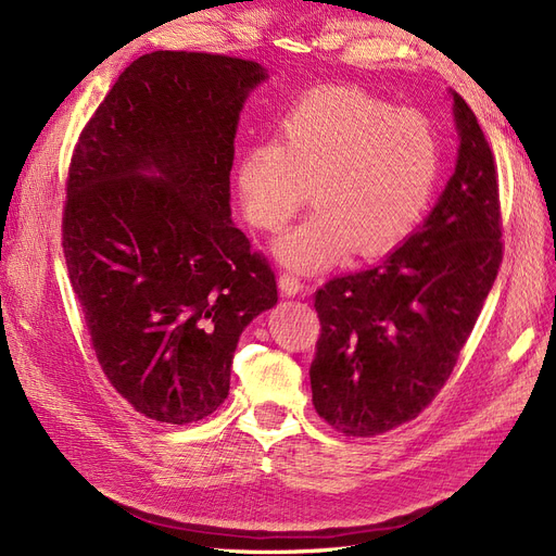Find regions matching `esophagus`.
Wrapping results in <instances>:
<instances>
[{
  "mask_svg": "<svg viewBox=\"0 0 556 556\" xmlns=\"http://www.w3.org/2000/svg\"><path fill=\"white\" fill-rule=\"evenodd\" d=\"M279 289L283 295H298V293H303L305 283L300 281L295 275L283 273V275H279Z\"/></svg>",
  "mask_w": 556,
  "mask_h": 556,
  "instance_id": "34e87169",
  "label": "esophagus"
}]
</instances>
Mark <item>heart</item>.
<instances>
[{"label":"heart","mask_w":556,"mask_h":556,"mask_svg":"<svg viewBox=\"0 0 556 556\" xmlns=\"http://www.w3.org/2000/svg\"><path fill=\"white\" fill-rule=\"evenodd\" d=\"M440 139L426 116L349 86L312 90L279 121V141L249 144L235 181L251 226L279 230L309 195L316 210L275 242L295 273H319L356 244L382 253L428 212Z\"/></svg>","instance_id":"b5f03b06"}]
</instances>
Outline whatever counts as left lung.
I'll return each mask as SVG.
<instances>
[{
	"instance_id": "8db88e82",
	"label": "left lung",
	"mask_w": 556,
	"mask_h": 556,
	"mask_svg": "<svg viewBox=\"0 0 556 556\" xmlns=\"http://www.w3.org/2000/svg\"><path fill=\"white\" fill-rule=\"evenodd\" d=\"M452 179L403 247L314 293L321 336L312 403L336 431L387 433L419 417L450 379L503 261L494 153L458 92Z\"/></svg>"
}]
</instances>
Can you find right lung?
Masks as SVG:
<instances>
[{"label": "right lung", "mask_w": 556, "mask_h": 556, "mask_svg": "<svg viewBox=\"0 0 556 556\" xmlns=\"http://www.w3.org/2000/svg\"><path fill=\"white\" fill-rule=\"evenodd\" d=\"M253 60L137 58L78 135L62 212L72 289L100 366L139 415L193 424L228 399L242 330L275 273L230 218Z\"/></svg>", "instance_id": "add662e5"}]
</instances>
